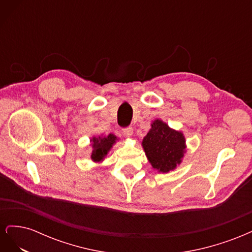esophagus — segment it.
I'll return each mask as SVG.
<instances>
[{
  "label": "esophagus",
  "instance_id": "1",
  "mask_svg": "<svg viewBox=\"0 0 252 252\" xmlns=\"http://www.w3.org/2000/svg\"><path fill=\"white\" fill-rule=\"evenodd\" d=\"M132 133H133L132 127H126V128L123 129V134H124L125 136H128V138H129V136H131Z\"/></svg>",
  "mask_w": 252,
  "mask_h": 252
}]
</instances>
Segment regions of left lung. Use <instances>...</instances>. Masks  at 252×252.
<instances>
[{
    "label": "left lung",
    "instance_id": "obj_1",
    "mask_svg": "<svg viewBox=\"0 0 252 252\" xmlns=\"http://www.w3.org/2000/svg\"><path fill=\"white\" fill-rule=\"evenodd\" d=\"M142 146L151 166L158 172H169L181 164L186 145L181 131L171 129L162 120H155Z\"/></svg>",
    "mask_w": 252,
    "mask_h": 252
}]
</instances>
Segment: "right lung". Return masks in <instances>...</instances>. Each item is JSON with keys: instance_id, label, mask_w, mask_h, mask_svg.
Segmentation results:
<instances>
[{"instance_id": "add662e5", "label": "right lung", "mask_w": 252, "mask_h": 252, "mask_svg": "<svg viewBox=\"0 0 252 252\" xmlns=\"http://www.w3.org/2000/svg\"><path fill=\"white\" fill-rule=\"evenodd\" d=\"M118 138L114 134L110 133L107 136H94L91 139V145H93V152H91V159L94 162H101L102 159L107 156L109 150L116 144Z\"/></svg>"}]
</instances>
